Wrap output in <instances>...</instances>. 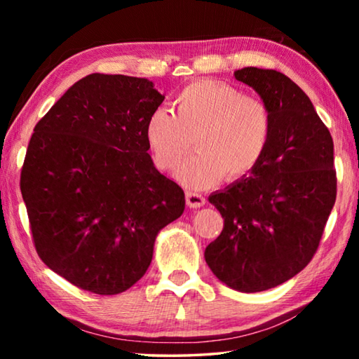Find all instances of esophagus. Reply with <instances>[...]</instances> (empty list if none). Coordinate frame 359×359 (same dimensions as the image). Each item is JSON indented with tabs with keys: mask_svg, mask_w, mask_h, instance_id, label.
<instances>
[{
	"mask_svg": "<svg viewBox=\"0 0 359 359\" xmlns=\"http://www.w3.org/2000/svg\"><path fill=\"white\" fill-rule=\"evenodd\" d=\"M185 198H187V204L190 205V208H193V209L203 208V205L205 204V198L203 196V194H199V193H194V191H187Z\"/></svg>",
	"mask_w": 359,
	"mask_h": 359,
	"instance_id": "esophagus-1",
	"label": "esophagus"
}]
</instances>
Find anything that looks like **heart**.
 <instances>
[{
    "label": "heart",
    "mask_w": 359,
    "mask_h": 359,
    "mask_svg": "<svg viewBox=\"0 0 359 359\" xmlns=\"http://www.w3.org/2000/svg\"><path fill=\"white\" fill-rule=\"evenodd\" d=\"M272 133L271 111L263 101L217 81L190 83L174 100V112L158 107L145 125L156 168L172 171L188 151H198L177 171L188 188H210L226 177L239 180L257 168Z\"/></svg>",
    "instance_id": "heart-1"
}]
</instances>
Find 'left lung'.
Masks as SVG:
<instances>
[{
	"label": "left lung",
	"mask_w": 359,
	"mask_h": 359,
	"mask_svg": "<svg viewBox=\"0 0 359 359\" xmlns=\"http://www.w3.org/2000/svg\"><path fill=\"white\" fill-rule=\"evenodd\" d=\"M269 107L272 133L250 175L209 196L224 218L204 258L218 280L257 293L290 280L317 252L336 203L334 144L309 96L282 72L242 68Z\"/></svg>",
	"instance_id": "obj_1"
}]
</instances>
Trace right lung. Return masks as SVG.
<instances>
[{
	"label": "right lung",
	"instance_id": "obj_1",
	"mask_svg": "<svg viewBox=\"0 0 359 359\" xmlns=\"http://www.w3.org/2000/svg\"><path fill=\"white\" fill-rule=\"evenodd\" d=\"M163 100L147 79L96 72L34 126L20 190L36 252L85 291L133 287L158 233L184 214V190L155 168L145 139Z\"/></svg>",
	"mask_w": 359,
	"mask_h": 359
}]
</instances>
